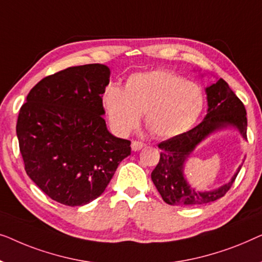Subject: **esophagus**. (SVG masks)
Instances as JSON below:
<instances>
[{
	"instance_id": "esophagus-1",
	"label": "esophagus",
	"mask_w": 262,
	"mask_h": 262,
	"mask_svg": "<svg viewBox=\"0 0 262 262\" xmlns=\"http://www.w3.org/2000/svg\"><path fill=\"white\" fill-rule=\"evenodd\" d=\"M143 147H145V143L141 141H133L132 142V149L134 150V152H136V150H140L141 148H143Z\"/></svg>"
}]
</instances>
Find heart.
Instances as JSON below:
<instances>
[{
  "label": "heart",
  "mask_w": 262,
  "mask_h": 262,
  "mask_svg": "<svg viewBox=\"0 0 262 262\" xmlns=\"http://www.w3.org/2000/svg\"><path fill=\"white\" fill-rule=\"evenodd\" d=\"M113 129L128 134L145 114V124L158 138H171L189 130L204 108L203 89L166 70L135 73L124 90L116 84L102 97Z\"/></svg>",
  "instance_id": "1"
}]
</instances>
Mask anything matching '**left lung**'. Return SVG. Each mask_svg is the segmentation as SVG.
<instances>
[{
  "label": "left lung",
  "mask_w": 262,
  "mask_h": 262,
  "mask_svg": "<svg viewBox=\"0 0 262 262\" xmlns=\"http://www.w3.org/2000/svg\"><path fill=\"white\" fill-rule=\"evenodd\" d=\"M208 114L192 129L160 142V160L152 172V180L164 202L169 205H201L223 197L235 182L241 166L226 185L212 191L200 192L191 189L184 177V163L206 136L221 128H237L247 140V113L241 99L233 93L226 80L220 78L205 89ZM245 161V160H243Z\"/></svg>",
  "instance_id": "left-lung-1"
}]
</instances>
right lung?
Wrapping results in <instances>:
<instances>
[{"label": "right lung", "instance_id": "1", "mask_svg": "<svg viewBox=\"0 0 262 262\" xmlns=\"http://www.w3.org/2000/svg\"><path fill=\"white\" fill-rule=\"evenodd\" d=\"M110 70L72 66L40 80L16 123L27 176L53 201L84 205L104 192L130 141L106 129L102 97Z\"/></svg>", "mask_w": 262, "mask_h": 262}]
</instances>
